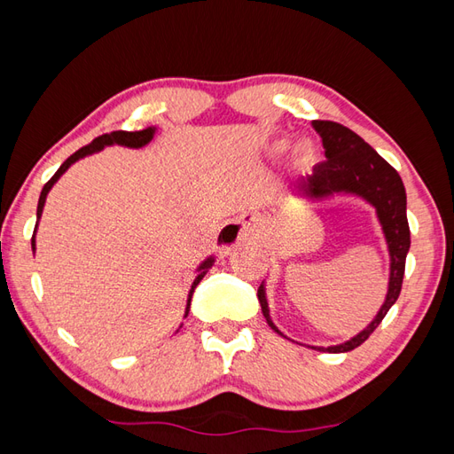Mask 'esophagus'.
<instances>
[{
  "label": "esophagus",
  "instance_id": "obj_1",
  "mask_svg": "<svg viewBox=\"0 0 454 454\" xmlns=\"http://www.w3.org/2000/svg\"><path fill=\"white\" fill-rule=\"evenodd\" d=\"M255 224L249 220H236V222H226L224 226L220 228L216 236V247L220 252H230L236 244L246 242V239H252L255 236Z\"/></svg>",
  "mask_w": 454,
  "mask_h": 454
}]
</instances>
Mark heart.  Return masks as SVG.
Masks as SVG:
<instances>
[{"mask_svg":"<svg viewBox=\"0 0 454 454\" xmlns=\"http://www.w3.org/2000/svg\"><path fill=\"white\" fill-rule=\"evenodd\" d=\"M294 156L298 163H310L316 158V148L310 140H302L296 144L294 148Z\"/></svg>","mask_w":454,"mask_h":454,"instance_id":"b5f03b06","label":"heart"}]
</instances>
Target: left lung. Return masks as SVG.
Listing matches in <instances>:
<instances>
[{
    "label": "left lung",
    "instance_id": "left-lung-1",
    "mask_svg": "<svg viewBox=\"0 0 454 454\" xmlns=\"http://www.w3.org/2000/svg\"><path fill=\"white\" fill-rule=\"evenodd\" d=\"M312 127L322 137L325 150V161L317 163L310 176L296 181L294 191L302 197L314 200L327 199L337 192L356 195L364 199L376 208V216L380 220L384 238H387L390 252V281L387 301L380 306L374 320L364 327L361 333L351 337L349 341L332 347H312L316 351L347 353L369 340V335L379 327L382 317L398 301L402 291L403 269H406V255L410 252V226L406 216V189L390 163L376 153L359 134H355L340 122L333 121H314ZM257 298L262 304V312L267 324L278 335L265 298V286L257 288Z\"/></svg>",
    "mask_w": 454,
    "mask_h": 454
}]
</instances>
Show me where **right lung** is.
<instances>
[{
    "instance_id": "obj_1",
    "label": "right lung",
    "mask_w": 454,
    "mask_h": 454,
    "mask_svg": "<svg viewBox=\"0 0 454 454\" xmlns=\"http://www.w3.org/2000/svg\"><path fill=\"white\" fill-rule=\"evenodd\" d=\"M153 132H156V129H152V127H150V129H144V130H138V132L114 130V132H111V134H103V137L95 138L91 144H88V146H83V148H80L75 153H72V156L67 158L60 168H58V171L54 173V176H52L51 179H48V183L43 187L41 199H38V207H36V218H41V215H43V208H44L48 191L52 189L54 183H56L58 179H60L62 173H64L67 168H70L74 161H78V160H82V158H85V156H91V153L103 150L105 146H111V144H121V146H129V148H142V146H146V144L153 138ZM36 226H38V224H36ZM36 226H35V232H36ZM31 246H33V252H35V236H33V239H31ZM212 263H215V257H208L207 262H202V263L199 265V269H197L199 275L195 277V281H192L191 291H189L185 316L189 314V306H191V296H192V293H195V288H197V285L200 283V278L207 275V271L212 267Z\"/></svg>"
}]
</instances>
